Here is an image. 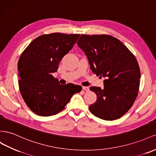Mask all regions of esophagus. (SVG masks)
<instances>
[{
	"instance_id": "esophagus-1",
	"label": "esophagus",
	"mask_w": 156,
	"mask_h": 156,
	"mask_svg": "<svg viewBox=\"0 0 156 156\" xmlns=\"http://www.w3.org/2000/svg\"><path fill=\"white\" fill-rule=\"evenodd\" d=\"M82 89H83V90H85V91H88L89 90H90V88H89L88 87H83Z\"/></svg>"
}]
</instances>
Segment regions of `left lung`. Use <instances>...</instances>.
<instances>
[{
	"mask_svg": "<svg viewBox=\"0 0 156 156\" xmlns=\"http://www.w3.org/2000/svg\"><path fill=\"white\" fill-rule=\"evenodd\" d=\"M78 46L85 52L90 69L104 77V88L91 87L97 99L90 112L105 120L117 119L127 113L139 90L140 71L131 51L118 38L108 34H82Z\"/></svg>",
	"mask_w": 156,
	"mask_h": 156,
	"instance_id": "obj_1",
	"label": "left lung"
}]
</instances>
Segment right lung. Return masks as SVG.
Instances as JSON below:
<instances>
[{
    "label": "right lung",
    "instance_id": "add662e5",
    "mask_svg": "<svg viewBox=\"0 0 156 156\" xmlns=\"http://www.w3.org/2000/svg\"><path fill=\"white\" fill-rule=\"evenodd\" d=\"M79 37L76 34H43L21 53L17 63L19 88L25 103L34 114L41 116L58 114L74 93L82 91V86L62 85L52 76Z\"/></svg>",
    "mask_w": 156,
    "mask_h": 156
}]
</instances>
